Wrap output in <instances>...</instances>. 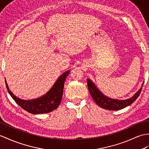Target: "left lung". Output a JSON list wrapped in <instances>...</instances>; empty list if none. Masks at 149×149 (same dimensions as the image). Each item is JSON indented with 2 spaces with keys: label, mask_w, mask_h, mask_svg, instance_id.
Segmentation results:
<instances>
[{
  "label": "left lung",
  "mask_w": 149,
  "mask_h": 149,
  "mask_svg": "<svg viewBox=\"0 0 149 149\" xmlns=\"http://www.w3.org/2000/svg\"><path fill=\"white\" fill-rule=\"evenodd\" d=\"M87 82L89 91L96 104L103 109L109 110H120L132 104L140 95L141 89H142V86L143 85V83L141 88L133 97L125 100H118L109 98L103 95L96 87L94 83L91 80H89V79H87Z\"/></svg>",
  "instance_id": "left-lung-1"
}]
</instances>
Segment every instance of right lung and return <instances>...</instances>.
I'll list each match as a JSON object with an SVG mask.
<instances>
[{
	"label": "right lung",
	"instance_id": "1",
	"mask_svg": "<svg viewBox=\"0 0 149 149\" xmlns=\"http://www.w3.org/2000/svg\"><path fill=\"white\" fill-rule=\"evenodd\" d=\"M70 70L65 72L58 79L50 91L42 97L32 100H23L17 98L9 90L8 84L6 82V88L10 95L16 103L28 112L33 114L48 113L56 109L60 105L66 77L70 74Z\"/></svg>",
	"mask_w": 149,
	"mask_h": 149
}]
</instances>
